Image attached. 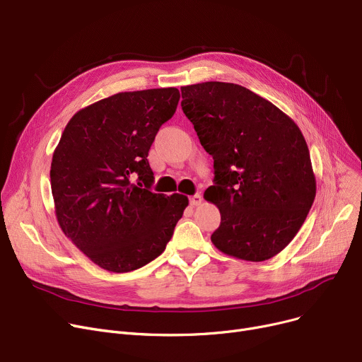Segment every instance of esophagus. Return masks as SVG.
<instances>
[{
  "label": "esophagus",
  "instance_id": "obj_1",
  "mask_svg": "<svg viewBox=\"0 0 362 362\" xmlns=\"http://www.w3.org/2000/svg\"><path fill=\"white\" fill-rule=\"evenodd\" d=\"M189 202H191V205L197 206V205H199L202 202V197L199 194H195V195H192L191 198H189Z\"/></svg>",
  "mask_w": 362,
  "mask_h": 362
}]
</instances>
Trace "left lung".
I'll return each mask as SVG.
<instances>
[{"label":"left lung","instance_id":"8db88e82","mask_svg":"<svg viewBox=\"0 0 362 362\" xmlns=\"http://www.w3.org/2000/svg\"><path fill=\"white\" fill-rule=\"evenodd\" d=\"M180 90L182 110L214 160V185L204 194L221 214L211 242L239 259H270L296 236L315 198L305 138L281 110L240 85Z\"/></svg>","mask_w":362,"mask_h":362}]
</instances>
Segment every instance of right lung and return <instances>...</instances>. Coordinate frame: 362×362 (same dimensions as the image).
<instances>
[{"label":"right lung","instance_id":"1","mask_svg":"<svg viewBox=\"0 0 362 362\" xmlns=\"http://www.w3.org/2000/svg\"><path fill=\"white\" fill-rule=\"evenodd\" d=\"M179 89L120 92L78 111L51 163L55 216L101 269L127 273L165 250L187 197L154 194L149 148L173 117Z\"/></svg>","mask_w":362,"mask_h":362}]
</instances>
